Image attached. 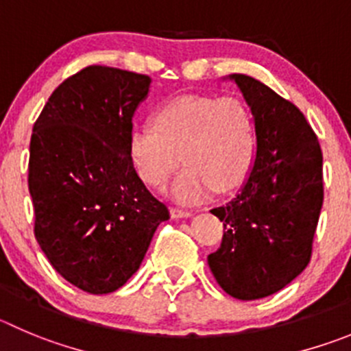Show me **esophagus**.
I'll return each mask as SVG.
<instances>
[{
  "label": "esophagus",
  "instance_id": "1",
  "mask_svg": "<svg viewBox=\"0 0 351 351\" xmlns=\"http://www.w3.org/2000/svg\"><path fill=\"white\" fill-rule=\"evenodd\" d=\"M192 211H186V209L180 208H171V218H191Z\"/></svg>",
  "mask_w": 351,
  "mask_h": 351
}]
</instances>
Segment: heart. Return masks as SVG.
Returning a JSON list of instances; mask_svg holds the SVG:
<instances>
[{
  "label": "heart",
  "instance_id": "1",
  "mask_svg": "<svg viewBox=\"0 0 351 351\" xmlns=\"http://www.w3.org/2000/svg\"><path fill=\"white\" fill-rule=\"evenodd\" d=\"M154 123L131 128L128 154L140 178L159 186L176 169L182 152L186 166L168 189L175 201L195 204L216 189L228 192L250 173L256 128L241 98L183 95L160 106Z\"/></svg>",
  "mask_w": 351,
  "mask_h": 351
}]
</instances>
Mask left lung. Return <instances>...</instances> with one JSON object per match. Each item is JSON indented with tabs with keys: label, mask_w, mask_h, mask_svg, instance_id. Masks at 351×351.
<instances>
[{
	"label": "left lung",
	"mask_w": 351,
	"mask_h": 351,
	"mask_svg": "<svg viewBox=\"0 0 351 351\" xmlns=\"http://www.w3.org/2000/svg\"><path fill=\"white\" fill-rule=\"evenodd\" d=\"M256 128V152L230 202L211 209L223 221L220 250L208 265L221 289L260 300L306 268L324 201L322 150L294 104L245 74H230Z\"/></svg>",
	"instance_id": "left-lung-1"
}]
</instances>
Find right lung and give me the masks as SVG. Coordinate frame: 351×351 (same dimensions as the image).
Listing matches in <instances>:
<instances>
[{
  "mask_svg": "<svg viewBox=\"0 0 351 351\" xmlns=\"http://www.w3.org/2000/svg\"><path fill=\"white\" fill-rule=\"evenodd\" d=\"M152 80L106 65L67 77L32 128L34 235L51 267L90 294L114 293L142 265L169 211L128 154L133 116Z\"/></svg>",
  "mask_w": 351,
  "mask_h": 351,
  "instance_id": "right-lung-1",
  "label": "right lung"
}]
</instances>
